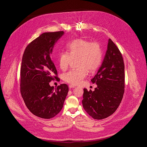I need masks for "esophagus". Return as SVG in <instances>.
<instances>
[{
  "label": "esophagus",
  "mask_w": 147,
  "mask_h": 147,
  "mask_svg": "<svg viewBox=\"0 0 147 147\" xmlns=\"http://www.w3.org/2000/svg\"><path fill=\"white\" fill-rule=\"evenodd\" d=\"M69 88H75L76 87V86H74V85H71V84H70V85H69Z\"/></svg>",
  "instance_id": "1"
}]
</instances>
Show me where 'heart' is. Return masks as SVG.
Wrapping results in <instances>:
<instances>
[{"label":"heart","mask_w":147,"mask_h":147,"mask_svg":"<svg viewBox=\"0 0 147 147\" xmlns=\"http://www.w3.org/2000/svg\"><path fill=\"white\" fill-rule=\"evenodd\" d=\"M66 53H60L58 64L63 71H65L72 61L76 60L77 69L63 74L64 80L71 84L80 83L87 74L96 71L101 64L103 58L102 47L98 42L77 38L65 46Z\"/></svg>","instance_id":"heart-1"}]
</instances>
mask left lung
Wrapping results in <instances>:
<instances>
[{
    "label": "left lung",
    "instance_id": "8db88e82",
    "mask_svg": "<svg viewBox=\"0 0 147 147\" xmlns=\"http://www.w3.org/2000/svg\"><path fill=\"white\" fill-rule=\"evenodd\" d=\"M91 81L97 87L93 91L84 88V109L96 119L110 116L121 103L125 87L123 58L110 38L102 64Z\"/></svg>",
    "mask_w": 147,
    "mask_h": 147
}]
</instances>
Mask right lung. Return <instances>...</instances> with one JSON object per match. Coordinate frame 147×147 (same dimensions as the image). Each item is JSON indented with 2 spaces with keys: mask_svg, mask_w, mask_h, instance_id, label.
Returning a JSON list of instances; mask_svg holds the SVG:
<instances>
[{
  "mask_svg": "<svg viewBox=\"0 0 147 147\" xmlns=\"http://www.w3.org/2000/svg\"><path fill=\"white\" fill-rule=\"evenodd\" d=\"M64 34L63 31L42 34L26 47L22 57V97L32 114L45 119L60 113L69 91L65 84L55 88L49 84L51 81L59 79L51 55L55 43Z\"/></svg>",
  "mask_w": 147,
  "mask_h": 147,
  "instance_id": "obj_1",
  "label": "right lung"
}]
</instances>
